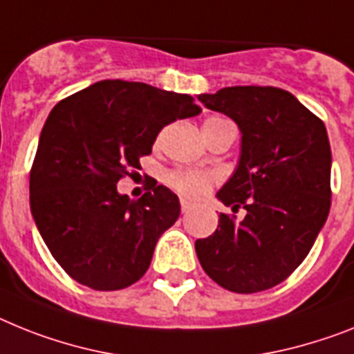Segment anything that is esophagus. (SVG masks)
Listing matches in <instances>:
<instances>
[{
	"mask_svg": "<svg viewBox=\"0 0 354 354\" xmlns=\"http://www.w3.org/2000/svg\"><path fill=\"white\" fill-rule=\"evenodd\" d=\"M191 209H192V203H191V201H187L185 198H182V212L187 214Z\"/></svg>",
	"mask_w": 354,
	"mask_h": 354,
	"instance_id": "34e87169",
	"label": "esophagus"
}]
</instances>
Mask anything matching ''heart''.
I'll return each instance as SVG.
<instances>
[{
  "mask_svg": "<svg viewBox=\"0 0 354 354\" xmlns=\"http://www.w3.org/2000/svg\"><path fill=\"white\" fill-rule=\"evenodd\" d=\"M218 120H223V118H209L203 126ZM216 182H218V174L198 171V169H178V171H172L167 174V183L172 189H176L180 194L187 196V198H194V200L203 198Z\"/></svg>",
  "mask_w": 354,
  "mask_h": 354,
  "instance_id": "heart-1",
  "label": "heart"
}]
</instances>
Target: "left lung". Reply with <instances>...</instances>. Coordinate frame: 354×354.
Returning a JSON list of instances; mask_svg holds the SVG:
<instances>
[{"mask_svg":"<svg viewBox=\"0 0 354 354\" xmlns=\"http://www.w3.org/2000/svg\"><path fill=\"white\" fill-rule=\"evenodd\" d=\"M205 108L232 118L241 131L239 162L216 194L246 210L219 214L196 254L212 281L236 293L283 283L306 259L331 207V147L326 126L290 91L230 86L201 93Z\"/></svg>","mask_w":354,"mask_h":354,"instance_id":"1","label":"left lung"}]
</instances>
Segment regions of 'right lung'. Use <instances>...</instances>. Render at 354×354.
I'll list each match as a JSON object with an SVG mask.
<instances>
[{"mask_svg":"<svg viewBox=\"0 0 354 354\" xmlns=\"http://www.w3.org/2000/svg\"><path fill=\"white\" fill-rule=\"evenodd\" d=\"M200 113L191 95L118 79L50 111L30 172V210L53 259L77 283L113 292L147 272L180 200L163 185L129 200L117 182L151 154L163 126Z\"/></svg>","mask_w":354,"mask_h":354,"instance_id":"right-lung-1","label":"right lung"}]
</instances>
